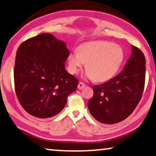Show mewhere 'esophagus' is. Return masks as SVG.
<instances>
[{"instance_id": "34e87169", "label": "esophagus", "mask_w": 156, "mask_h": 156, "mask_svg": "<svg viewBox=\"0 0 156 156\" xmlns=\"http://www.w3.org/2000/svg\"><path fill=\"white\" fill-rule=\"evenodd\" d=\"M85 86V85L84 84V83H82V82H80V83H78V89H80V90H81V89L84 88Z\"/></svg>"}]
</instances>
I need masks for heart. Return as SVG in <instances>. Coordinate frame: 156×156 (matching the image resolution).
<instances>
[{"instance_id":"1","label":"heart","mask_w":156,"mask_h":156,"mask_svg":"<svg viewBox=\"0 0 156 156\" xmlns=\"http://www.w3.org/2000/svg\"><path fill=\"white\" fill-rule=\"evenodd\" d=\"M124 53L119 45L107 41H92L81 44L77 51L68 56L69 71L77 74L86 63L85 77L98 82L112 78L121 67Z\"/></svg>"}]
</instances>
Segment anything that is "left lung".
<instances>
[{
  "label": "left lung",
  "mask_w": 156,
  "mask_h": 156,
  "mask_svg": "<svg viewBox=\"0 0 156 156\" xmlns=\"http://www.w3.org/2000/svg\"><path fill=\"white\" fill-rule=\"evenodd\" d=\"M146 58L139 48L131 46V55L121 73L106 83L94 85L87 102L91 115L106 124L120 122L129 117L143 94Z\"/></svg>",
  "instance_id": "1"
}]
</instances>
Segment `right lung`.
Masks as SVG:
<instances>
[{
	"label": "right lung",
	"mask_w": 156,
	"mask_h": 156,
	"mask_svg": "<svg viewBox=\"0 0 156 156\" xmlns=\"http://www.w3.org/2000/svg\"><path fill=\"white\" fill-rule=\"evenodd\" d=\"M70 51L64 41L53 34L32 37L18 47L14 69L15 88L21 106L34 117L58 115L78 80L66 71Z\"/></svg>",
	"instance_id": "right-lung-1"
}]
</instances>
